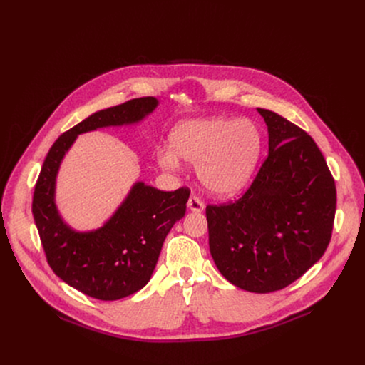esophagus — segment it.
Returning <instances> with one entry per match:
<instances>
[{
  "instance_id": "1",
  "label": "esophagus",
  "mask_w": 365,
  "mask_h": 365,
  "mask_svg": "<svg viewBox=\"0 0 365 365\" xmlns=\"http://www.w3.org/2000/svg\"><path fill=\"white\" fill-rule=\"evenodd\" d=\"M187 207L192 212H202L205 210V203L196 195H192L187 200Z\"/></svg>"
}]
</instances>
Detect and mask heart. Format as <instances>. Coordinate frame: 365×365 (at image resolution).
Returning a JSON list of instances; mask_svg holds the SVG:
<instances>
[{
    "instance_id": "heart-1",
    "label": "heart",
    "mask_w": 365,
    "mask_h": 365,
    "mask_svg": "<svg viewBox=\"0 0 365 365\" xmlns=\"http://www.w3.org/2000/svg\"><path fill=\"white\" fill-rule=\"evenodd\" d=\"M263 148V134L250 120L224 117L189 120L170 134V149L159 155L165 170L180 160L196 165L200 185L215 196H230L251 179Z\"/></svg>"
}]
</instances>
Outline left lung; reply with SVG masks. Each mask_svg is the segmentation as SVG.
<instances>
[{
	"label": "left lung",
	"mask_w": 365,
	"mask_h": 365,
	"mask_svg": "<svg viewBox=\"0 0 365 365\" xmlns=\"http://www.w3.org/2000/svg\"><path fill=\"white\" fill-rule=\"evenodd\" d=\"M269 155L242 197L207 205L210 250L220 273L252 292L280 290L324 255L332 234L335 180L317 143L279 114L257 108Z\"/></svg>",
	"instance_id": "obj_1"
}]
</instances>
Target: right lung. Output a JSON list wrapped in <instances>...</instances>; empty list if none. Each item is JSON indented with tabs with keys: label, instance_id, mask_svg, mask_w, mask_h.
Returning <instances> with one entry per match:
<instances>
[{
	"label": "right lung",
	"instance_id": "right-lung-1",
	"mask_svg": "<svg viewBox=\"0 0 365 365\" xmlns=\"http://www.w3.org/2000/svg\"><path fill=\"white\" fill-rule=\"evenodd\" d=\"M159 106L154 96L101 110L62 134L48 150L33 196V217L47 263L65 283L99 300H118L143 289L153 276L172 227L185 217L187 187L163 192L135 182L102 227L76 231L56 205V179L78 135L107 127L135 125Z\"/></svg>",
	"mask_w": 365,
	"mask_h": 365
}]
</instances>
